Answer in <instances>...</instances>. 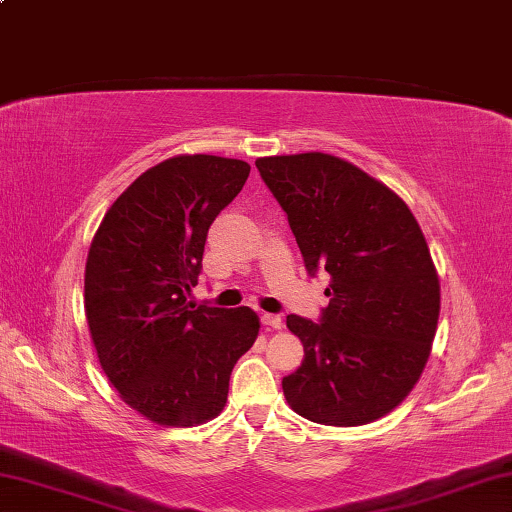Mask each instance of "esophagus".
<instances>
[{
  "instance_id": "34e87169",
  "label": "esophagus",
  "mask_w": 512,
  "mask_h": 512,
  "mask_svg": "<svg viewBox=\"0 0 512 512\" xmlns=\"http://www.w3.org/2000/svg\"><path fill=\"white\" fill-rule=\"evenodd\" d=\"M262 325L271 327V329H282V327H284L282 318L275 316V314H262Z\"/></svg>"
}]
</instances>
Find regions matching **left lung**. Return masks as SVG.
<instances>
[{
	"label": "left lung",
	"mask_w": 512,
	"mask_h": 512,
	"mask_svg": "<svg viewBox=\"0 0 512 512\" xmlns=\"http://www.w3.org/2000/svg\"><path fill=\"white\" fill-rule=\"evenodd\" d=\"M311 275L329 273L320 323L287 316L305 359L282 379L302 418L359 427L391 413L420 379L440 282L418 221L393 189L329 153L257 158Z\"/></svg>",
	"instance_id": "1"
}]
</instances>
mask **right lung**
Listing matches in <instances>:
<instances>
[{
    "mask_svg": "<svg viewBox=\"0 0 512 512\" xmlns=\"http://www.w3.org/2000/svg\"><path fill=\"white\" fill-rule=\"evenodd\" d=\"M250 173L244 160L176 155L121 194L85 264V316L121 400L164 427H196L228 400L230 372L259 334L253 309L194 307L207 230Z\"/></svg>",
    "mask_w": 512,
    "mask_h": 512,
    "instance_id": "obj_1",
    "label": "right lung"
}]
</instances>
